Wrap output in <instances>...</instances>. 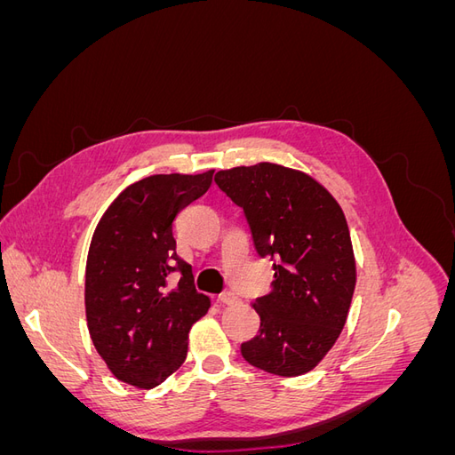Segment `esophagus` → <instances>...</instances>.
Returning <instances> with one entry per match:
<instances>
[{"instance_id":"1","label":"esophagus","mask_w":455,"mask_h":455,"mask_svg":"<svg viewBox=\"0 0 455 455\" xmlns=\"http://www.w3.org/2000/svg\"><path fill=\"white\" fill-rule=\"evenodd\" d=\"M220 301H222L224 306H235V304H239L241 299L233 292H224V294H220Z\"/></svg>"}]
</instances>
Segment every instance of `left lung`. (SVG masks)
Listing matches in <instances>:
<instances>
[{"label": "left lung", "instance_id": "obj_1", "mask_svg": "<svg viewBox=\"0 0 455 455\" xmlns=\"http://www.w3.org/2000/svg\"><path fill=\"white\" fill-rule=\"evenodd\" d=\"M214 182L241 206L256 252L275 264L273 291L258 298V336L243 359L283 378L301 376L332 349L356 283L349 228L338 201L306 172L258 163L220 171Z\"/></svg>", "mask_w": 455, "mask_h": 455}]
</instances>
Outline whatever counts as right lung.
<instances>
[{
    "label": "right lung",
    "mask_w": 455,
    "mask_h": 455,
    "mask_svg": "<svg viewBox=\"0 0 455 455\" xmlns=\"http://www.w3.org/2000/svg\"><path fill=\"white\" fill-rule=\"evenodd\" d=\"M203 174H154L125 188L92 233L85 311L96 351L112 374L154 389L182 366L188 334L209 311L191 266L176 254L172 222L212 184ZM178 270L181 281L170 286Z\"/></svg>",
    "instance_id": "right-lung-1"
}]
</instances>
